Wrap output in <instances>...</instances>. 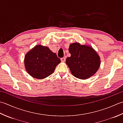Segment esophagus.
I'll return each mask as SVG.
<instances>
[{
  "label": "esophagus",
  "instance_id": "1",
  "mask_svg": "<svg viewBox=\"0 0 123 123\" xmlns=\"http://www.w3.org/2000/svg\"><path fill=\"white\" fill-rule=\"evenodd\" d=\"M61 61L62 62H65V61H66V57H62V58L61 59Z\"/></svg>",
  "mask_w": 123,
  "mask_h": 123
}]
</instances>
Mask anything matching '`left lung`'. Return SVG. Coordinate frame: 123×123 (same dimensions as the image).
<instances>
[{
  "label": "left lung",
  "instance_id": "1",
  "mask_svg": "<svg viewBox=\"0 0 123 123\" xmlns=\"http://www.w3.org/2000/svg\"><path fill=\"white\" fill-rule=\"evenodd\" d=\"M69 52L71 56L67 57L66 62L75 77L88 79L99 69L100 57L91 46L72 43L69 46Z\"/></svg>",
  "mask_w": 123,
  "mask_h": 123
}]
</instances>
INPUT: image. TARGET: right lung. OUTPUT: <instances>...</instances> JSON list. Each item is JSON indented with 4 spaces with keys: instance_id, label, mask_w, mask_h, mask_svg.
<instances>
[{
    "instance_id": "1",
    "label": "right lung",
    "mask_w": 123,
    "mask_h": 123,
    "mask_svg": "<svg viewBox=\"0 0 123 123\" xmlns=\"http://www.w3.org/2000/svg\"><path fill=\"white\" fill-rule=\"evenodd\" d=\"M61 60L47 46L37 45L25 55V66L27 73L36 79H44L53 73Z\"/></svg>"
}]
</instances>
